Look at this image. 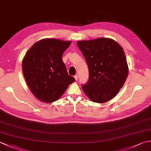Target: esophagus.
Returning <instances> with one entry per match:
<instances>
[{
    "label": "esophagus",
    "mask_w": 151,
    "mask_h": 151,
    "mask_svg": "<svg viewBox=\"0 0 151 151\" xmlns=\"http://www.w3.org/2000/svg\"><path fill=\"white\" fill-rule=\"evenodd\" d=\"M74 77H75V80H76V81H78V75H75V76H74Z\"/></svg>",
    "instance_id": "34e87169"
}]
</instances>
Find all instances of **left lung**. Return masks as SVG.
I'll list each match as a JSON object with an SVG mask.
<instances>
[{
	"instance_id": "obj_1",
	"label": "left lung",
	"mask_w": 151,
	"mask_h": 151,
	"mask_svg": "<svg viewBox=\"0 0 151 151\" xmlns=\"http://www.w3.org/2000/svg\"><path fill=\"white\" fill-rule=\"evenodd\" d=\"M85 58L89 78L82 89L92 101L104 103L114 98L126 81V56L116 41L108 38L77 42Z\"/></svg>"
}]
</instances>
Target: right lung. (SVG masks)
<instances>
[{
    "instance_id": "right-lung-1",
    "label": "right lung",
    "mask_w": 151,
    "mask_h": 151,
    "mask_svg": "<svg viewBox=\"0 0 151 151\" xmlns=\"http://www.w3.org/2000/svg\"><path fill=\"white\" fill-rule=\"evenodd\" d=\"M70 41L45 39L37 41L28 50L22 60L24 77L35 97L41 101L52 102L75 81L69 75L62 55Z\"/></svg>"
}]
</instances>
